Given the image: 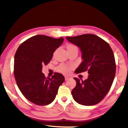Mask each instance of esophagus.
<instances>
[{
	"mask_svg": "<svg viewBox=\"0 0 128 128\" xmlns=\"http://www.w3.org/2000/svg\"><path fill=\"white\" fill-rule=\"evenodd\" d=\"M64 78H65V80H68L69 79H70V78H71V77H70V76H64Z\"/></svg>",
	"mask_w": 128,
	"mask_h": 128,
	"instance_id": "obj_1",
	"label": "esophagus"
}]
</instances>
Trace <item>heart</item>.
Here are the masks:
<instances>
[{"label":"heart","instance_id":"b5f03b06","mask_svg":"<svg viewBox=\"0 0 128 128\" xmlns=\"http://www.w3.org/2000/svg\"><path fill=\"white\" fill-rule=\"evenodd\" d=\"M66 49L68 51L73 50H78L76 46L73 44H68L66 45ZM73 65L72 64H61L60 66L58 68V70L60 72L64 73V74H68L70 73V72L73 68Z\"/></svg>","mask_w":128,"mask_h":128}]
</instances>
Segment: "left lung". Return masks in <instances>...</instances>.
I'll return each instance as SVG.
<instances>
[{
	"mask_svg": "<svg viewBox=\"0 0 128 128\" xmlns=\"http://www.w3.org/2000/svg\"><path fill=\"white\" fill-rule=\"evenodd\" d=\"M70 42L80 48L83 61L75 73L88 72V78H74L76 86L72 91L73 99L83 106H93L106 95L114 79L116 64L110 45L96 35L87 34L66 36Z\"/></svg>",
	"mask_w": 128,
	"mask_h": 128,
	"instance_id": "8db88e82",
	"label": "left lung"
}]
</instances>
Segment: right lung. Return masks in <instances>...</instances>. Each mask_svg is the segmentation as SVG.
I'll list each match as a JSON object with an SVG mask.
<instances>
[{
    "label": "right lung",
    "mask_w": 128,
    "mask_h": 128,
    "mask_svg": "<svg viewBox=\"0 0 128 128\" xmlns=\"http://www.w3.org/2000/svg\"><path fill=\"white\" fill-rule=\"evenodd\" d=\"M64 40L63 37L55 39L38 35L22 42L16 52L14 74L17 84L24 97L35 104H50L64 81L60 73H55L47 78L42 73V66L50 63Z\"/></svg>",
    "instance_id": "1"
}]
</instances>
